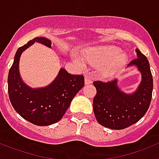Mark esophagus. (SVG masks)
Returning <instances> with one entry per match:
<instances>
[{
  "instance_id": "34e87169",
  "label": "esophagus",
  "mask_w": 159,
  "mask_h": 159,
  "mask_svg": "<svg viewBox=\"0 0 159 159\" xmlns=\"http://www.w3.org/2000/svg\"><path fill=\"white\" fill-rule=\"evenodd\" d=\"M92 83V80L90 77L86 76L85 77V84H90Z\"/></svg>"
}]
</instances>
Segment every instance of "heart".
<instances>
[{
    "label": "heart",
    "instance_id": "1",
    "mask_svg": "<svg viewBox=\"0 0 159 159\" xmlns=\"http://www.w3.org/2000/svg\"><path fill=\"white\" fill-rule=\"evenodd\" d=\"M84 58L92 65L99 67L102 76L111 77L127 61V55L120 52L119 48L107 46L90 49L85 52Z\"/></svg>",
    "mask_w": 159,
    "mask_h": 159
}]
</instances>
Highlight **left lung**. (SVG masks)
<instances>
[{"mask_svg": "<svg viewBox=\"0 0 159 159\" xmlns=\"http://www.w3.org/2000/svg\"><path fill=\"white\" fill-rule=\"evenodd\" d=\"M138 58L128 66L134 65L142 74V81L134 93L126 94L119 89L117 80L108 82L95 81L96 95L93 99L95 119L100 125L113 130H122L139 121L151 104L153 78L147 57L136 48Z\"/></svg>", "mask_w": 159, "mask_h": 159, "instance_id": "left-lung-1", "label": "left lung"}]
</instances>
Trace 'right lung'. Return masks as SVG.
Masks as SVG:
<instances>
[{"mask_svg":"<svg viewBox=\"0 0 159 159\" xmlns=\"http://www.w3.org/2000/svg\"><path fill=\"white\" fill-rule=\"evenodd\" d=\"M35 42L51 48V40L36 37L17 49L8 71V96L15 111L22 118L37 126H48L62 119L73 98L84 87V77L83 75H71L61 68L48 86L29 88L20 75L19 62L21 53Z\"/></svg>","mask_w":159,"mask_h":159,"instance_id":"obj_1","label":"right lung"}]
</instances>
